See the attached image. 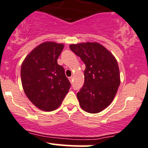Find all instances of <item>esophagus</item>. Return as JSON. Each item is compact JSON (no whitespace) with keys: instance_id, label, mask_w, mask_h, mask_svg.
<instances>
[{"instance_id":"esophagus-1","label":"esophagus","mask_w":148,"mask_h":148,"mask_svg":"<svg viewBox=\"0 0 148 148\" xmlns=\"http://www.w3.org/2000/svg\"><path fill=\"white\" fill-rule=\"evenodd\" d=\"M69 80L71 83H72L73 81V76H71V77H69Z\"/></svg>"}]
</instances>
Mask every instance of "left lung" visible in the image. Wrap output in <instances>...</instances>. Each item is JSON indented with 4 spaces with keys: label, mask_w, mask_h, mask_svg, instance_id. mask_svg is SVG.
Masks as SVG:
<instances>
[{
    "label": "left lung",
    "mask_w": 148,
    "mask_h": 148,
    "mask_svg": "<svg viewBox=\"0 0 148 148\" xmlns=\"http://www.w3.org/2000/svg\"><path fill=\"white\" fill-rule=\"evenodd\" d=\"M70 48L86 65L84 85L77 93L80 107L88 113L101 112L110 105L120 85L117 61L98 42L72 44Z\"/></svg>",
    "instance_id": "obj_1"
}]
</instances>
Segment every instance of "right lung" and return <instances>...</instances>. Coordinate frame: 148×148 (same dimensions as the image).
Instances as JSON below:
<instances>
[{
    "instance_id": "1",
    "label": "right lung",
    "mask_w": 148,
    "mask_h": 148,
    "mask_svg": "<svg viewBox=\"0 0 148 148\" xmlns=\"http://www.w3.org/2000/svg\"><path fill=\"white\" fill-rule=\"evenodd\" d=\"M63 48V44L43 42L26 57L21 65V79L25 94L42 111L58 109L71 87L64 68L58 64Z\"/></svg>"
}]
</instances>
